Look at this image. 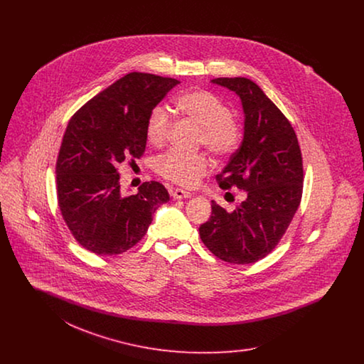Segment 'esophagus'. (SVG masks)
<instances>
[{
  "label": "esophagus",
  "mask_w": 364,
  "mask_h": 364,
  "mask_svg": "<svg viewBox=\"0 0 364 364\" xmlns=\"http://www.w3.org/2000/svg\"><path fill=\"white\" fill-rule=\"evenodd\" d=\"M172 196L174 199H184V198H191L192 193L188 191L181 190V188H174L172 190Z\"/></svg>",
  "instance_id": "esophagus-1"
}]
</instances>
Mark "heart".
<instances>
[{"label": "heart", "instance_id": "heart-1", "mask_svg": "<svg viewBox=\"0 0 364 364\" xmlns=\"http://www.w3.org/2000/svg\"><path fill=\"white\" fill-rule=\"evenodd\" d=\"M177 106L184 116L202 128L199 143L215 156L233 154L242 141V127L232 117L229 106L215 94L206 90H191L178 97ZM172 116L162 106H154L146 122V138L150 144L161 147L169 138ZM210 161L203 154H186L171 150L159 156L156 171L162 177L183 187H195L208 173Z\"/></svg>", "mask_w": 364, "mask_h": 364}]
</instances>
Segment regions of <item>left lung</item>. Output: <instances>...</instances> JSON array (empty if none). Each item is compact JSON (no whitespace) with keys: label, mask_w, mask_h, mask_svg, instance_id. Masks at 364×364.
Masks as SVG:
<instances>
[{"label":"left lung","mask_w":364,"mask_h":364,"mask_svg":"<svg viewBox=\"0 0 364 364\" xmlns=\"http://www.w3.org/2000/svg\"><path fill=\"white\" fill-rule=\"evenodd\" d=\"M211 82L242 100V146L217 181L223 190L245 191V200L233 211L211 200V217L199 235L217 258L233 264L254 263L276 248L300 205L301 151L291 122L257 83L247 77Z\"/></svg>","instance_id":"left-lung-1"}]
</instances>
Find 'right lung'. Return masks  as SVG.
I'll return each mask as SVG.
<instances>
[{
  "mask_svg": "<svg viewBox=\"0 0 364 364\" xmlns=\"http://www.w3.org/2000/svg\"><path fill=\"white\" fill-rule=\"evenodd\" d=\"M180 82L131 72L105 88L70 119L55 165L61 215L80 245L97 255H117L146 235L153 214L169 200L158 181L122 195L119 166L146 150L150 110Z\"/></svg>",
  "mask_w": 364,
  "mask_h": 364,
  "instance_id": "add662e5",
  "label": "right lung"
}]
</instances>
